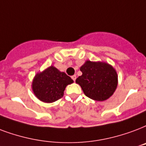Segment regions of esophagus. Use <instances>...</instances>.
Segmentation results:
<instances>
[{"mask_svg":"<svg viewBox=\"0 0 146 146\" xmlns=\"http://www.w3.org/2000/svg\"><path fill=\"white\" fill-rule=\"evenodd\" d=\"M71 78L73 79V81H76V75L72 76H71Z\"/></svg>","mask_w":146,"mask_h":146,"instance_id":"1","label":"esophagus"}]
</instances>
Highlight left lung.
I'll list each match as a JSON object with an SVG mask.
<instances>
[{"label":"left lung","mask_w":146,"mask_h":146,"mask_svg":"<svg viewBox=\"0 0 146 146\" xmlns=\"http://www.w3.org/2000/svg\"><path fill=\"white\" fill-rule=\"evenodd\" d=\"M82 76L76 80L87 97L104 101L113 95L117 87L118 76L114 68L104 62L87 60L80 67Z\"/></svg>","instance_id":"1"}]
</instances>
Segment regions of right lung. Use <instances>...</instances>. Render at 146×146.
I'll return each instance as SVG.
<instances>
[{
  "mask_svg": "<svg viewBox=\"0 0 146 146\" xmlns=\"http://www.w3.org/2000/svg\"><path fill=\"white\" fill-rule=\"evenodd\" d=\"M73 83L69 76L51 66L34 76L32 90L40 101L53 103L63 97L66 86Z\"/></svg>",
  "mask_w": 146,
  "mask_h": 146,
  "instance_id": "1",
  "label": "right lung"
}]
</instances>
